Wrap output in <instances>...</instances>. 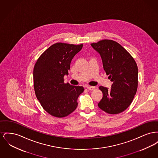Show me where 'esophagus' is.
<instances>
[{
	"label": "esophagus",
	"mask_w": 158,
	"mask_h": 158,
	"mask_svg": "<svg viewBox=\"0 0 158 158\" xmlns=\"http://www.w3.org/2000/svg\"><path fill=\"white\" fill-rule=\"evenodd\" d=\"M87 89H88V90H94V89H95V86H88L87 87Z\"/></svg>",
	"instance_id": "obj_1"
}]
</instances>
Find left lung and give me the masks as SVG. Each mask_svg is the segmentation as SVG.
<instances>
[{
  "instance_id": "8db88e82",
  "label": "left lung",
  "mask_w": 158,
  "mask_h": 158,
  "mask_svg": "<svg viewBox=\"0 0 158 158\" xmlns=\"http://www.w3.org/2000/svg\"><path fill=\"white\" fill-rule=\"evenodd\" d=\"M91 45L100 54L105 73L113 82L110 89L99 86L102 98L98 106L110 114L122 113L131 104L137 89L135 60L123 46L111 40H102Z\"/></svg>"
}]
</instances>
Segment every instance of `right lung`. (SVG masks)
<instances>
[{
	"label": "right lung",
	"mask_w": 158,
	"mask_h": 158,
	"mask_svg": "<svg viewBox=\"0 0 158 158\" xmlns=\"http://www.w3.org/2000/svg\"><path fill=\"white\" fill-rule=\"evenodd\" d=\"M82 47V44L55 43L35 63L33 72L35 94L43 109L53 117H66L77 106V98L84 88L65 83L64 76L68 75L71 61Z\"/></svg>",
	"instance_id": "add662e5"
}]
</instances>
